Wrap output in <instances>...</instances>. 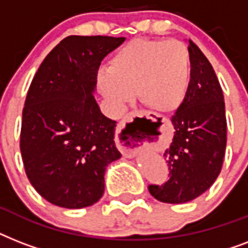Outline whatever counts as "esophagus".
<instances>
[{
    "mask_svg": "<svg viewBox=\"0 0 248 248\" xmlns=\"http://www.w3.org/2000/svg\"><path fill=\"white\" fill-rule=\"evenodd\" d=\"M116 135L117 147L122 152L124 157H134L140 148L144 147V144L147 141V139H145L147 135H143V132H141V135H139V134L135 135V134H131L128 131L127 128H124V121L120 122L117 126Z\"/></svg>",
    "mask_w": 248,
    "mask_h": 248,
    "instance_id": "1",
    "label": "esophagus"
}]
</instances>
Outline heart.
<instances>
[{"instance_id":"obj_1","label":"heart","mask_w":248,"mask_h":248,"mask_svg":"<svg viewBox=\"0 0 248 248\" xmlns=\"http://www.w3.org/2000/svg\"><path fill=\"white\" fill-rule=\"evenodd\" d=\"M192 76L190 52L179 40L130 41L99 75L101 93L114 113L124 112L132 93L155 112H173L184 101Z\"/></svg>"}]
</instances>
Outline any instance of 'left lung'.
<instances>
[{"label": "left lung", "instance_id": "8db88e82", "mask_svg": "<svg viewBox=\"0 0 248 248\" xmlns=\"http://www.w3.org/2000/svg\"><path fill=\"white\" fill-rule=\"evenodd\" d=\"M190 85L184 101L171 117L175 128L166 149L169 180L152 184L149 193L166 203H185L211 186L223 167L227 148L225 103L211 63L192 40Z\"/></svg>", "mask_w": 248, "mask_h": 248}]
</instances>
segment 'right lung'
I'll use <instances>...</instances> for the list:
<instances>
[{"instance_id":"1","label":"right lung","mask_w":248,"mask_h":248,"mask_svg":"<svg viewBox=\"0 0 248 248\" xmlns=\"http://www.w3.org/2000/svg\"><path fill=\"white\" fill-rule=\"evenodd\" d=\"M124 37L69 36L60 41L29 86L20 152L33 188L50 203L82 208L104 193L107 166L121 157L116 121L99 109L93 93L101 60Z\"/></svg>"}]
</instances>
